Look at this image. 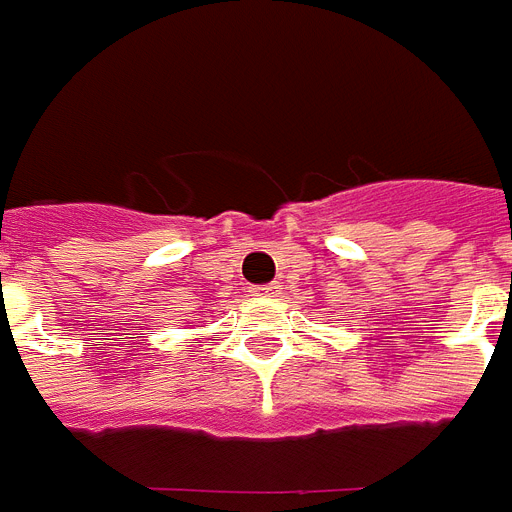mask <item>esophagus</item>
Here are the masks:
<instances>
[{"instance_id": "34e87169", "label": "esophagus", "mask_w": 512, "mask_h": 512, "mask_svg": "<svg viewBox=\"0 0 512 512\" xmlns=\"http://www.w3.org/2000/svg\"><path fill=\"white\" fill-rule=\"evenodd\" d=\"M281 292L279 284H265V287H255V295H263V297H276Z\"/></svg>"}]
</instances>
